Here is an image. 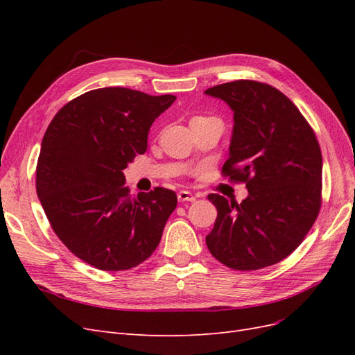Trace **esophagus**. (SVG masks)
<instances>
[{
    "instance_id": "34e87169",
    "label": "esophagus",
    "mask_w": 355,
    "mask_h": 355,
    "mask_svg": "<svg viewBox=\"0 0 355 355\" xmlns=\"http://www.w3.org/2000/svg\"><path fill=\"white\" fill-rule=\"evenodd\" d=\"M178 200L179 201H196V196H192L191 192H188V191H180L179 194H178Z\"/></svg>"
}]
</instances>
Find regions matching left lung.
I'll return each instance as SVG.
<instances>
[{
    "label": "left lung",
    "instance_id": "obj_1",
    "mask_svg": "<svg viewBox=\"0 0 355 355\" xmlns=\"http://www.w3.org/2000/svg\"><path fill=\"white\" fill-rule=\"evenodd\" d=\"M234 112L230 158L223 176L244 182L240 204L207 198L218 218L206 237L210 253L237 271L283 261L313 227L321 207L320 145L295 103L270 84L237 80L204 92Z\"/></svg>",
    "mask_w": 355,
    "mask_h": 355
}]
</instances>
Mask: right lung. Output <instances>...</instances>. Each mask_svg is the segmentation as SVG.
<instances>
[{
  "label": "right lung",
  "instance_id": "right-lung-1",
  "mask_svg": "<svg viewBox=\"0 0 355 355\" xmlns=\"http://www.w3.org/2000/svg\"><path fill=\"white\" fill-rule=\"evenodd\" d=\"M176 101L124 87L90 90L68 102L42 137L37 194L53 231L81 261L124 271L154 253L175 191L130 196L123 170L148 146L155 118Z\"/></svg>",
  "mask_w": 355,
  "mask_h": 355
}]
</instances>
